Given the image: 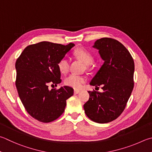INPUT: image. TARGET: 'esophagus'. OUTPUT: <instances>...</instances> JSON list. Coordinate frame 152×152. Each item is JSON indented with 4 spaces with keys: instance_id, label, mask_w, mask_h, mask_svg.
I'll return each mask as SVG.
<instances>
[{
    "instance_id": "34e87169",
    "label": "esophagus",
    "mask_w": 152,
    "mask_h": 152,
    "mask_svg": "<svg viewBox=\"0 0 152 152\" xmlns=\"http://www.w3.org/2000/svg\"><path fill=\"white\" fill-rule=\"evenodd\" d=\"M80 92V91L78 90H74V94H78Z\"/></svg>"
}]
</instances>
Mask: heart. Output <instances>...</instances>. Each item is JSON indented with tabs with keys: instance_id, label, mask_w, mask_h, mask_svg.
Wrapping results in <instances>:
<instances>
[{
	"instance_id": "b5f03b06",
	"label": "heart",
	"mask_w": 152,
	"mask_h": 152,
	"mask_svg": "<svg viewBox=\"0 0 152 152\" xmlns=\"http://www.w3.org/2000/svg\"><path fill=\"white\" fill-rule=\"evenodd\" d=\"M74 54L77 58L81 60L86 66H90L94 61V58L89 51L83 48H79L75 50ZM70 67V60L66 56H64L60 59L58 62V68L62 74H66ZM86 81V78L84 76L71 74L67 76L64 80V84L68 86L72 87L75 89L80 88L84 82Z\"/></svg>"
}]
</instances>
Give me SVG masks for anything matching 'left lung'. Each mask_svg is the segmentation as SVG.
<instances>
[{
	"instance_id": "obj_1",
	"label": "left lung",
	"mask_w": 152,
	"mask_h": 152,
	"mask_svg": "<svg viewBox=\"0 0 152 152\" xmlns=\"http://www.w3.org/2000/svg\"><path fill=\"white\" fill-rule=\"evenodd\" d=\"M93 47L98 50L104 63L90 84L102 86L103 92L89 91L84 109L91 120L108 123L120 116L130 97L134 86V62L125 46L113 38L98 39Z\"/></svg>"
}]
</instances>
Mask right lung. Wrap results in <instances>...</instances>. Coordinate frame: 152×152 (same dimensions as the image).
Listing matches in <instances>:
<instances>
[{
	"mask_svg": "<svg viewBox=\"0 0 152 152\" xmlns=\"http://www.w3.org/2000/svg\"><path fill=\"white\" fill-rule=\"evenodd\" d=\"M74 46L40 42L24 48L16 61V87L27 112L41 122L48 123L64 112L66 100L74 94L67 86L49 90L61 82L58 62Z\"/></svg>",
	"mask_w": 152,
	"mask_h": 152,
	"instance_id": "add662e5",
	"label": "right lung"
}]
</instances>
